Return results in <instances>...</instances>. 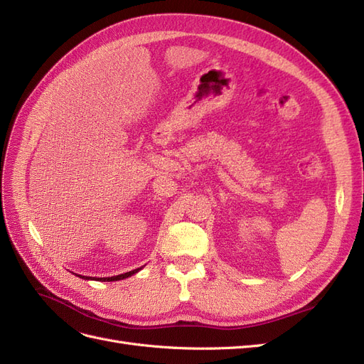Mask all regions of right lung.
Returning a JSON list of instances; mask_svg holds the SVG:
<instances>
[{
    "instance_id": "add662e5",
    "label": "right lung",
    "mask_w": 364,
    "mask_h": 364,
    "mask_svg": "<svg viewBox=\"0 0 364 364\" xmlns=\"http://www.w3.org/2000/svg\"><path fill=\"white\" fill-rule=\"evenodd\" d=\"M142 267L139 269H135V270H130L127 273H121V274H117V277H111V278H98L97 281H103V282H111V281H119V279H124V278H129L132 277V274H135L136 272H139ZM77 277H80L82 279H95V278H91V277H82V274H77Z\"/></svg>"
}]
</instances>
